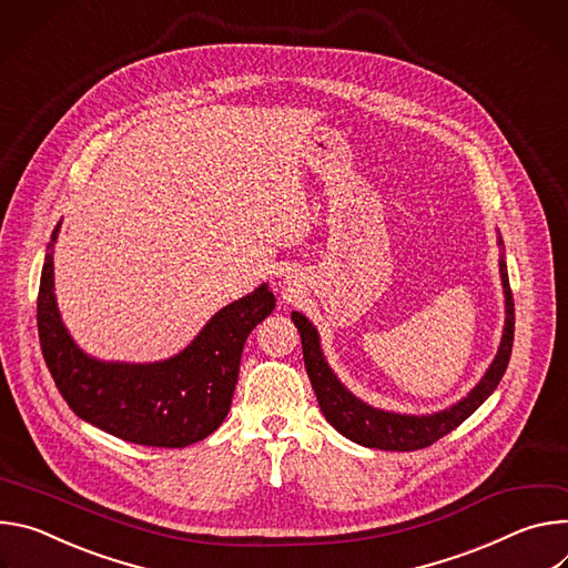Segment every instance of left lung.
<instances>
[{
  "label": "left lung",
  "instance_id": "left-lung-1",
  "mask_svg": "<svg viewBox=\"0 0 568 568\" xmlns=\"http://www.w3.org/2000/svg\"><path fill=\"white\" fill-rule=\"evenodd\" d=\"M498 245H503V239L498 236ZM498 273L503 284V295H506V325H503V336L498 352L494 361L489 363L483 379L463 397L458 404L437 410L430 415H406V413H393L384 408H374L352 395L334 369L329 367L323 347H321V334L318 329L308 323L306 316L300 311L291 313V321L295 323L300 338H302V354H304V367L311 379L313 390H316L318 404L327 422L347 439L356 445L369 447V449H384V452H415L424 449L439 437L452 433L456 426H460L498 386V382L506 374V367L510 363L513 354V341H515V300L510 291L508 280V266L506 260H498Z\"/></svg>",
  "mask_w": 568,
  "mask_h": 568
}]
</instances>
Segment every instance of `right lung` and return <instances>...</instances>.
I'll return each instance as SVG.
<instances>
[{
	"mask_svg": "<svg viewBox=\"0 0 568 568\" xmlns=\"http://www.w3.org/2000/svg\"><path fill=\"white\" fill-rule=\"evenodd\" d=\"M47 245L38 293V336L55 388L92 426L144 447L180 449L212 435L225 419L245 338L275 308L268 284L210 318L182 352L155 363L99 361L62 325L53 293V243Z\"/></svg>",
	"mask_w": 568,
	"mask_h": 568,
	"instance_id": "obj_1",
	"label": "right lung"
}]
</instances>
